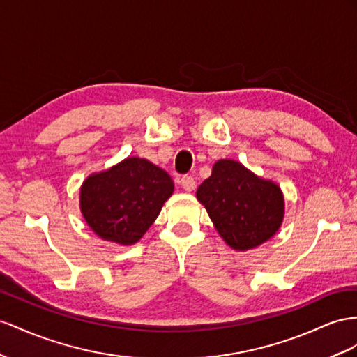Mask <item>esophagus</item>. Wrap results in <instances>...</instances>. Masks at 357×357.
Here are the masks:
<instances>
[{
  "instance_id": "obj_1",
  "label": "esophagus",
  "mask_w": 357,
  "mask_h": 357,
  "mask_svg": "<svg viewBox=\"0 0 357 357\" xmlns=\"http://www.w3.org/2000/svg\"><path fill=\"white\" fill-rule=\"evenodd\" d=\"M181 185L185 191H193L196 188V181H195L193 176L185 175V176L181 178Z\"/></svg>"
}]
</instances>
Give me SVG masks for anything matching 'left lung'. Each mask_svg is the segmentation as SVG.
<instances>
[{"instance_id":"obj_1","label":"left lung","mask_w":357,"mask_h":357,"mask_svg":"<svg viewBox=\"0 0 357 357\" xmlns=\"http://www.w3.org/2000/svg\"><path fill=\"white\" fill-rule=\"evenodd\" d=\"M196 196L226 244L241 252L270 240L285 214L280 187L234 160H218Z\"/></svg>"}]
</instances>
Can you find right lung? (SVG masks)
I'll use <instances>...</instances> for the list:
<instances>
[{"label": "right lung", "instance_id": "add662e5", "mask_svg": "<svg viewBox=\"0 0 357 357\" xmlns=\"http://www.w3.org/2000/svg\"><path fill=\"white\" fill-rule=\"evenodd\" d=\"M172 193L173 181L166 170L131 157L90 175L81 185L79 208L100 238L131 245L149 229Z\"/></svg>", "mask_w": 357, "mask_h": 357}]
</instances>
